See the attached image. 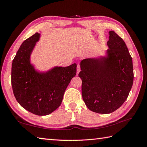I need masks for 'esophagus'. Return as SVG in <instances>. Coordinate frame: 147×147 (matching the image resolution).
I'll list each match as a JSON object with an SVG mask.
<instances>
[{
	"mask_svg": "<svg viewBox=\"0 0 147 147\" xmlns=\"http://www.w3.org/2000/svg\"><path fill=\"white\" fill-rule=\"evenodd\" d=\"M80 72V66L79 65H77V75H78V73Z\"/></svg>",
	"mask_w": 147,
	"mask_h": 147,
	"instance_id": "34e87169",
	"label": "esophagus"
}]
</instances>
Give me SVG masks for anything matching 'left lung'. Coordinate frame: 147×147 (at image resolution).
I'll return each mask as SVG.
<instances>
[{"instance_id": "1", "label": "left lung", "mask_w": 147, "mask_h": 147, "mask_svg": "<svg viewBox=\"0 0 147 147\" xmlns=\"http://www.w3.org/2000/svg\"><path fill=\"white\" fill-rule=\"evenodd\" d=\"M106 56L80 63L83 99L92 112L107 114L119 109L129 94L134 80L132 59L125 42L109 32Z\"/></svg>"}]
</instances>
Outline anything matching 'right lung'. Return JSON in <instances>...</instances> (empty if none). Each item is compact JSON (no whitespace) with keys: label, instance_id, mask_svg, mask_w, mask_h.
<instances>
[{"label":"right lung","instance_id":"obj_1","mask_svg":"<svg viewBox=\"0 0 147 147\" xmlns=\"http://www.w3.org/2000/svg\"><path fill=\"white\" fill-rule=\"evenodd\" d=\"M40 37L37 32L21 44L13 60L11 85L21 107L30 113L43 116L60 106L67 87L76 75L77 64L38 72L30 64V57Z\"/></svg>","mask_w":147,"mask_h":147}]
</instances>
